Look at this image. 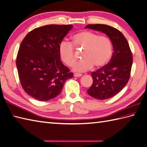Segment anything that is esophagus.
Listing matches in <instances>:
<instances>
[{
	"instance_id": "34e87169",
	"label": "esophagus",
	"mask_w": 147,
	"mask_h": 147,
	"mask_svg": "<svg viewBox=\"0 0 147 147\" xmlns=\"http://www.w3.org/2000/svg\"><path fill=\"white\" fill-rule=\"evenodd\" d=\"M74 77H81V76H82V74L80 73H74Z\"/></svg>"
}]
</instances>
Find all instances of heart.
Masks as SVG:
<instances>
[{
	"label": "heart",
	"instance_id": "obj_1",
	"mask_svg": "<svg viewBox=\"0 0 147 147\" xmlns=\"http://www.w3.org/2000/svg\"><path fill=\"white\" fill-rule=\"evenodd\" d=\"M84 49L81 60L74 66V70L83 72L96 67H103L110 60L113 53V46L108 37L99 35L91 30H82L72 37V43L62 41L59 46V53L61 59L69 66L76 62L74 48Z\"/></svg>",
	"mask_w": 147,
	"mask_h": 147
}]
</instances>
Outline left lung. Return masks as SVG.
<instances>
[{"instance_id": "obj_1", "label": "left lung", "mask_w": 147, "mask_h": 147, "mask_svg": "<svg viewBox=\"0 0 147 147\" xmlns=\"http://www.w3.org/2000/svg\"><path fill=\"white\" fill-rule=\"evenodd\" d=\"M86 28L106 34L113 47L109 63L91 73L93 82L87 91L88 94L95 99L107 100L115 96L127 84L133 63L131 51L127 39L115 27L105 24H88Z\"/></svg>"}]
</instances>
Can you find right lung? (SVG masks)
Wrapping results in <instances>:
<instances>
[{
	"mask_svg": "<svg viewBox=\"0 0 147 147\" xmlns=\"http://www.w3.org/2000/svg\"><path fill=\"white\" fill-rule=\"evenodd\" d=\"M72 25H47L30 31L16 58L19 80L27 94L40 101L56 97L67 80L73 77L61 62L59 46Z\"/></svg>",
	"mask_w": 147,
	"mask_h": 147,
	"instance_id": "right-lung-1",
	"label": "right lung"
}]
</instances>
